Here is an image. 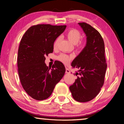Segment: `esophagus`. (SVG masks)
I'll list each match as a JSON object with an SVG mask.
<instances>
[{"mask_svg":"<svg viewBox=\"0 0 124 124\" xmlns=\"http://www.w3.org/2000/svg\"><path fill=\"white\" fill-rule=\"evenodd\" d=\"M66 73H70V70H69V69L67 68V67H66Z\"/></svg>","mask_w":124,"mask_h":124,"instance_id":"esophagus-1","label":"esophagus"}]
</instances>
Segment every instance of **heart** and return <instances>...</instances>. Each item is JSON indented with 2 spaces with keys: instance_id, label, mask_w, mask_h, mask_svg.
Here are the masks:
<instances>
[{
  "instance_id": "1",
  "label": "heart",
  "mask_w": 124,
  "mask_h": 124,
  "mask_svg": "<svg viewBox=\"0 0 124 124\" xmlns=\"http://www.w3.org/2000/svg\"><path fill=\"white\" fill-rule=\"evenodd\" d=\"M67 37L68 39L74 44H76L78 49H81L84 47L85 43L83 41H79L81 38V33L76 29H71L67 33ZM60 40V37H57L56 39L54 44V47H56ZM73 56L72 54H61L57 57V59L64 64H68L72 60Z\"/></svg>"
}]
</instances>
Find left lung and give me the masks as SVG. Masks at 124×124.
Here are the masks:
<instances>
[{
  "label": "left lung",
  "instance_id": "1",
  "mask_svg": "<svg viewBox=\"0 0 124 124\" xmlns=\"http://www.w3.org/2000/svg\"><path fill=\"white\" fill-rule=\"evenodd\" d=\"M86 36V44L71 66L78 69L77 79L70 90L78 102L93 99L103 85L107 64L105 58L104 43L101 35L91 25L78 23Z\"/></svg>",
  "mask_w": 124,
  "mask_h": 124
}]
</instances>
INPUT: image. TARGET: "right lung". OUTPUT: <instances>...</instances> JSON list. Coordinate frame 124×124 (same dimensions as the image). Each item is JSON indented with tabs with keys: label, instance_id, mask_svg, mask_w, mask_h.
Wrapping results in <instances>:
<instances>
[{
	"label": "right lung",
	"instance_id": "1",
	"mask_svg": "<svg viewBox=\"0 0 124 124\" xmlns=\"http://www.w3.org/2000/svg\"><path fill=\"white\" fill-rule=\"evenodd\" d=\"M66 28V25H34L22 38L18 50V75L23 89L33 99L49 98L63 77L66 72L63 64L57 61L52 68H49L45 56L53 52L54 41Z\"/></svg>",
	"mask_w": 124,
	"mask_h": 124
}]
</instances>
